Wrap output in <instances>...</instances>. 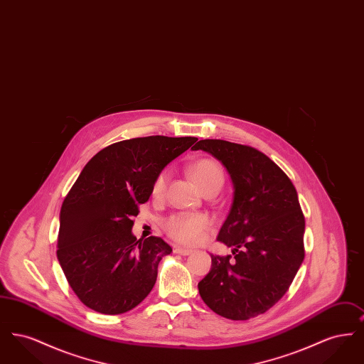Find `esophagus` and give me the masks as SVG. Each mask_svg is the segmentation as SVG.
Instances as JSON below:
<instances>
[{"mask_svg": "<svg viewBox=\"0 0 364 364\" xmlns=\"http://www.w3.org/2000/svg\"><path fill=\"white\" fill-rule=\"evenodd\" d=\"M173 251L174 254H178V255H190V254H192V250L183 248V247H176Z\"/></svg>", "mask_w": 364, "mask_h": 364, "instance_id": "obj_1", "label": "esophagus"}]
</instances>
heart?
I'll return each mask as SVG.
<instances>
[{
  "label": "heart",
  "mask_w": 364,
  "mask_h": 364,
  "mask_svg": "<svg viewBox=\"0 0 364 364\" xmlns=\"http://www.w3.org/2000/svg\"><path fill=\"white\" fill-rule=\"evenodd\" d=\"M190 173L193 181L202 191L208 188H221L225 180L224 169L217 159L200 158L191 165ZM168 181V172L162 171L153 183L151 195L159 199L164 196ZM162 226L165 232L177 242L183 244H198L206 237L210 221L202 214H174L166 218Z\"/></svg>",
  "instance_id": "obj_1"
}]
</instances>
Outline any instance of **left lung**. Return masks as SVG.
I'll use <instances>...</instances> for the list:
<instances>
[{
	"label": "left lung",
	"instance_id": "obj_1",
	"mask_svg": "<svg viewBox=\"0 0 364 364\" xmlns=\"http://www.w3.org/2000/svg\"><path fill=\"white\" fill-rule=\"evenodd\" d=\"M221 161L233 183V202L217 240L232 255H211L199 284L208 307L232 321L270 310L287 294L304 259V215L291 178L259 150L220 139L199 140Z\"/></svg>",
	"mask_w": 364,
	"mask_h": 364
}]
</instances>
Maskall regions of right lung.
Here are the masks:
<instances>
[{
  "instance_id": "right-lung-1",
  "label": "right lung",
  "mask_w": 364,
  "mask_h": 364,
  "mask_svg": "<svg viewBox=\"0 0 364 364\" xmlns=\"http://www.w3.org/2000/svg\"><path fill=\"white\" fill-rule=\"evenodd\" d=\"M198 139L146 136L113 143L92 156L60 211L57 258L72 291L94 311L117 315L151 292L168 242L132 235L139 205L162 169Z\"/></svg>"
}]
</instances>
